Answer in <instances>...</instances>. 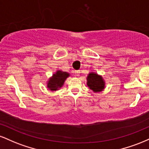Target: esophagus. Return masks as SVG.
I'll list each match as a JSON object with an SVG mask.
<instances>
[{
	"instance_id": "esophagus-1",
	"label": "esophagus",
	"mask_w": 149,
	"mask_h": 149,
	"mask_svg": "<svg viewBox=\"0 0 149 149\" xmlns=\"http://www.w3.org/2000/svg\"><path fill=\"white\" fill-rule=\"evenodd\" d=\"M74 73H75V74H76V76H79V75H80V71H79V70H78V71H75Z\"/></svg>"
}]
</instances>
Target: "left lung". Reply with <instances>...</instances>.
Returning <instances> with one entry per match:
<instances>
[{"mask_svg": "<svg viewBox=\"0 0 149 149\" xmlns=\"http://www.w3.org/2000/svg\"><path fill=\"white\" fill-rule=\"evenodd\" d=\"M87 85L95 92H102L105 88V82L102 76L96 73L91 72L87 77Z\"/></svg>", "mask_w": 149, "mask_h": 149, "instance_id": "left-lung-1", "label": "left lung"}]
</instances>
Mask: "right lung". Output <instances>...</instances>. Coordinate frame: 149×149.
<instances>
[{"label":"right lung","instance_id":"add662e5","mask_svg":"<svg viewBox=\"0 0 149 149\" xmlns=\"http://www.w3.org/2000/svg\"><path fill=\"white\" fill-rule=\"evenodd\" d=\"M69 76L70 74L69 73L59 70L55 73H54L47 81V88L51 91H56L59 90L63 86L64 81Z\"/></svg>","mask_w":149,"mask_h":149}]
</instances>
